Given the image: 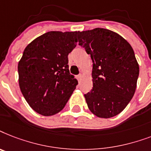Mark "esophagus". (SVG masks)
I'll return each instance as SVG.
<instances>
[{
    "instance_id": "esophagus-1",
    "label": "esophagus",
    "mask_w": 151,
    "mask_h": 151,
    "mask_svg": "<svg viewBox=\"0 0 151 151\" xmlns=\"http://www.w3.org/2000/svg\"><path fill=\"white\" fill-rule=\"evenodd\" d=\"M82 78H83V75L82 74H79V76H77V79H78V80H79V81H80V80H81Z\"/></svg>"
}]
</instances>
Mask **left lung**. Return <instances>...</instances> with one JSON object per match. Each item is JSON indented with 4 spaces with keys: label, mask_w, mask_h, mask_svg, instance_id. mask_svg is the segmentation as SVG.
<instances>
[{
    "label": "left lung",
    "mask_w": 151,
    "mask_h": 151,
    "mask_svg": "<svg viewBox=\"0 0 151 151\" xmlns=\"http://www.w3.org/2000/svg\"><path fill=\"white\" fill-rule=\"evenodd\" d=\"M78 40L93 61V89L84 95L88 108L99 118L115 116L137 88L139 68L133 49L120 35L102 28L79 32Z\"/></svg>",
    "instance_id": "1"
}]
</instances>
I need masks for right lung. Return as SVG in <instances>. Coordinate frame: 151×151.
<instances>
[{
	"instance_id": "add662e5",
	"label": "right lung",
	"mask_w": 151,
	"mask_h": 151,
	"mask_svg": "<svg viewBox=\"0 0 151 151\" xmlns=\"http://www.w3.org/2000/svg\"><path fill=\"white\" fill-rule=\"evenodd\" d=\"M78 32L50 31L32 40L18 65L19 87L29 105L43 116L65 108L78 81L69 73L68 55Z\"/></svg>"
}]
</instances>
